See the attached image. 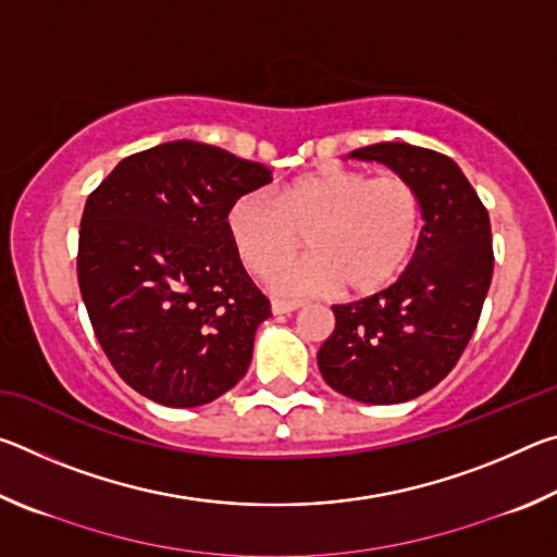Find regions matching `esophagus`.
I'll use <instances>...</instances> for the list:
<instances>
[{"label": "esophagus", "instance_id": "obj_1", "mask_svg": "<svg viewBox=\"0 0 557 557\" xmlns=\"http://www.w3.org/2000/svg\"><path fill=\"white\" fill-rule=\"evenodd\" d=\"M270 307H272V312H275V314H289V312H295V309L301 307V301L299 299H285V297H272Z\"/></svg>", "mask_w": 557, "mask_h": 557}]
</instances>
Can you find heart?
Returning a JSON list of instances; mask_svg holds the SVG:
<instances>
[{"mask_svg":"<svg viewBox=\"0 0 557 557\" xmlns=\"http://www.w3.org/2000/svg\"><path fill=\"white\" fill-rule=\"evenodd\" d=\"M425 206L408 176H371L354 166H322L275 191L235 199L225 228L235 256L252 275H268L304 244L315 256L272 272L282 292L344 285L366 297L403 275L418 250Z\"/></svg>","mask_w":557,"mask_h":557,"instance_id":"obj_1","label":"heart"}]
</instances>
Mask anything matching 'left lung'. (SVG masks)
<instances>
[{"instance_id":"8db88e82","label":"left lung","mask_w":557,"mask_h":557,"mask_svg":"<svg viewBox=\"0 0 557 557\" xmlns=\"http://www.w3.org/2000/svg\"><path fill=\"white\" fill-rule=\"evenodd\" d=\"M381 162L420 188L425 225L412 262L379 295L334 305V332L319 371L346 398L393 405L418 398L465 354L494 275L486 206L449 157L405 143L351 152Z\"/></svg>"}]
</instances>
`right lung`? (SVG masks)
<instances>
[{
    "instance_id": "right-lung-1",
    "label": "right lung",
    "mask_w": 557,
    "mask_h": 557,
    "mask_svg": "<svg viewBox=\"0 0 557 557\" xmlns=\"http://www.w3.org/2000/svg\"><path fill=\"white\" fill-rule=\"evenodd\" d=\"M268 182V166L178 139L122 159L88 196L81 295L112 369L145 398L196 408L248 371L272 312L225 215Z\"/></svg>"
}]
</instances>
